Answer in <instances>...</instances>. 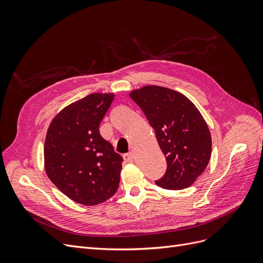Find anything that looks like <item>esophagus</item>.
<instances>
[{"label": "esophagus", "instance_id": "esophagus-1", "mask_svg": "<svg viewBox=\"0 0 263 263\" xmlns=\"http://www.w3.org/2000/svg\"><path fill=\"white\" fill-rule=\"evenodd\" d=\"M123 158H124V160H125L126 162H133V160H134V155H133L132 153H128V154L123 155Z\"/></svg>", "mask_w": 263, "mask_h": 263}]
</instances>
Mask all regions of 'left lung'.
Wrapping results in <instances>:
<instances>
[{
    "label": "left lung",
    "instance_id": "left-lung-1",
    "mask_svg": "<svg viewBox=\"0 0 263 263\" xmlns=\"http://www.w3.org/2000/svg\"><path fill=\"white\" fill-rule=\"evenodd\" d=\"M130 98L144 112L166 157L165 173L156 184L166 190L192 185L212 154L211 133L201 113L184 95L162 86L141 87Z\"/></svg>",
    "mask_w": 263,
    "mask_h": 263
}]
</instances>
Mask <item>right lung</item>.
Here are the masks:
<instances>
[{
    "instance_id": "1",
    "label": "right lung",
    "mask_w": 263,
    "mask_h": 263,
    "mask_svg": "<svg viewBox=\"0 0 263 263\" xmlns=\"http://www.w3.org/2000/svg\"><path fill=\"white\" fill-rule=\"evenodd\" d=\"M113 100L114 94L87 95L63 108L47 132V176L77 203H103L118 189L123 157L99 130Z\"/></svg>"
}]
</instances>
